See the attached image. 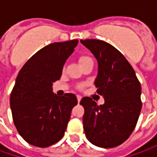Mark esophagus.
Returning a JSON list of instances; mask_svg holds the SVG:
<instances>
[{
	"label": "esophagus",
	"mask_w": 157,
	"mask_h": 157,
	"mask_svg": "<svg viewBox=\"0 0 157 157\" xmlns=\"http://www.w3.org/2000/svg\"><path fill=\"white\" fill-rule=\"evenodd\" d=\"M77 99H78V102L79 103V102H80V100H81L82 97L80 96V95H77Z\"/></svg>",
	"instance_id": "34e87169"
}]
</instances>
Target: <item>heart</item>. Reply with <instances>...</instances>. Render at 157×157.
<instances>
[{
	"label": "heart",
	"instance_id": "b5f03b06",
	"mask_svg": "<svg viewBox=\"0 0 157 157\" xmlns=\"http://www.w3.org/2000/svg\"><path fill=\"white\" fill-rule=\"evenodd\" d=\"M86 60H92V58L89 57H86V56H83V57H81L79 58V62H80V63H83V62H85V61H86ZM65 69H66V64H63V71H64ZM78 86V88H82L84 86V85H83V84H79Z\"/></svg>",
	"mask_w": 157,
	"mask_h": 157
}]
</instances>
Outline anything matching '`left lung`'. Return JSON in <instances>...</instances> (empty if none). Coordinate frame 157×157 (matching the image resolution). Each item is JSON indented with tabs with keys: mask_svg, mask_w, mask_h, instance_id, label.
I'll use <instances>...</instances> for the list:
<instances>
[{
	"mask_svg": "<svg viewBox=\"0 0 157 157\" xmlns=\"http://www.w3.org/2000/svg\"><path fill=\"white\" fill-rule=\"evenodd\" d=\"M80 42L98 61L94 84L97 94L105 99V103L100 105L90 97L80 101L85 108V134L95 146L117 147L136 128L142 105L141 84L128 61L110 44L97 39Z\"/></svg>",
	"mask_w": 157,
	"mask_h": 157,
	"instance_id": "left-lung-1",
	"label": "left lung"
}]
</instances>
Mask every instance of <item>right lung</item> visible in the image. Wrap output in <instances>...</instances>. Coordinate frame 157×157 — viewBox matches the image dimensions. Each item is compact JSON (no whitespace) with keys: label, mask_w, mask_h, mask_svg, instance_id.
<instances>
[{"label":"right lung","mask_w":157,"mask_h":157,"mask_svg":"<svg viewBox=\"0 0 157 157\" xmlns=\"http://www.w3.org/2000/svg\"><path fill=\"white\" fill-rule=\"evenodd\" d=\"M78 43L74 39L46 45L18 73L10 94L12 117L19 135L33 146L47 148L64 135L78 100L73 94L58 97L52 93V85L60 78Z\"/></svg>","instance_id":"add662e5"}]
</instances>
